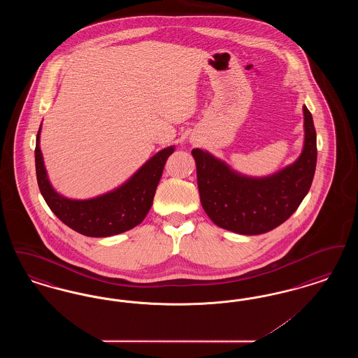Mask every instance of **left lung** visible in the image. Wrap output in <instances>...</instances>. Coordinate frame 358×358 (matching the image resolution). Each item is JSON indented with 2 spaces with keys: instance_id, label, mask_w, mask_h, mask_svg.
<instances>
[{
  "instance_id": "obj_1",
  "label": "left lung",
  "mask_w": 358,
  "mask_h": 358,
  "mask_svg": "<svg viewBox=\"0 0 358 358\" xmlns=\"http://www.w3.org/2000/svg\"><path fill=\"white\" fill-rule=\"evenodd\" d=\"M303 120L302 153L270 176H245L206 150H192L201 205L217 227L240 235H262L286 222L298 209L311 187L317 165V134L306 106Z\"/></svg>"
}]
</instances>
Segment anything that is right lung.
<instances>
[{"label":"right lung","instance_id":"add662e5","mask_svg":"<svg viewBox=\"0 0 358 358\" xmlns=\"http://www.w3.org/2000/svg\"><path fill=\"white\" fill-rule=\"evenodd\" d=\"M40 133L36 136V176L40 192L52 212L71 229L90 238H108L123 234L143 222L153 204L155 189L161 180L168 157L174 146H168L149 158L120 185L92 199H69L52 187L40 149Z\"/></svg>","mask_w":358,"mask_h":358}]
</instances>
